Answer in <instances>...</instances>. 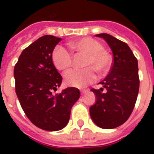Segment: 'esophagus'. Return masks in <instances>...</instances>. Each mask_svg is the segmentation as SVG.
I'll return each instance as SVG.
<instances>
[{"mask_svg":"<svg viewBox=\"0 0 154 154\" xmlns=\"http://www.w3.org/2000/svg\"><path fill=\"white\" fill-rule=\"evenodd\" d=\"M88 91V90L87 89H84V90H81V94L82 95H83V94H85L86 92H87Z\"/></svg>","mask_w":154,"mask_h":154,"instance_id":"1","label":"esophagus"}]
</instances>
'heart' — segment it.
Returning <instances> with one entry per match:
<instances>
[{"instance_id": "obj_1", "label": "heart", "mask_w": 154, "mask_h": 154, "mask_svg": "<svg viewBox=\"0 0 154 154\" xmlns=\"http://www.w3.org/2000/svg\"><path fill=\"white\" fill-rule=\"evenodd\" d=\"M68 46L79 54H86L82 69H72L64 75L65 83L69 87H83L96 79L97 71L99 74L106 73L110 70L112 58L103 48L100 41L86 37L68 43ZM52 60L58 70L66 71L72 64V55L62 46H57L53 51Z\"/></svg>"}]
</instances>
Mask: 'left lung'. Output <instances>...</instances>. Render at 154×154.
Listing matches in <instances>:
<instances>
[{"instance_id":"1","label":"left lung","mask_w":154,"mask_h":154,"mask_svg":"<svg viewBox=\"0 0 154 154\" xmlns=\"http://www.w3.org/2000/svg\"><path fill=\"white\" fill-rule=\"evenodd\" d=\"M104 38L113 53L110 73L92 88L97 101L90 107L93 122L102 129H114L129 119L135 106L139 89L138 60L128 44L108 34L96 35Z\"/></svg>"}]
</instances>
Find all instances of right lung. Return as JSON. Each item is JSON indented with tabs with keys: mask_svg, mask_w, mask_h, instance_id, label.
I'll use <instances>...</instances> for the list:
<instances>
[{
	"mask_svg": "<svg viewBox=\"0 0 154 154\" xmlns=\"http://www.w3.org/2000/svg\"><path fill=\"white\" fill-rule=\"evenodd\" d=\"M61 40L53 35L42 36L23 50L14 68L15 92L22 109L35 126L47 131L67 125L71 109L80 97L75 87L53 95L63 80L52 60Z\"/></svg>",
	"mask_w": 154,
	"mask_h": 154,
	"instance_id": "add662e5",
	"label": "right lung"
}]
</instances>
